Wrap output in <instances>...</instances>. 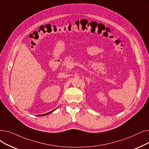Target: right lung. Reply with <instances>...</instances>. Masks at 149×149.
Instances as JSON below:
<instances>
[{
  "mask_svg": "<svg viewBox=\"0 0 149 149\" xmlns=\"http://www.w3.org/2000/svg\"><path fill=\"white\" fill-rule=\"evenodd\" d=\"M56 109H54V110H52V111H49V112H48V113H45V114H42V115H38L39 116H45V115H49V114H50L51 113H52L53 111H54Z\"/></svg>",
  "mask_w": 149,
  "mask_h": 149,
  "instance_id": "right-lung-1",
  "label": "right lung"
}]
</instances>
